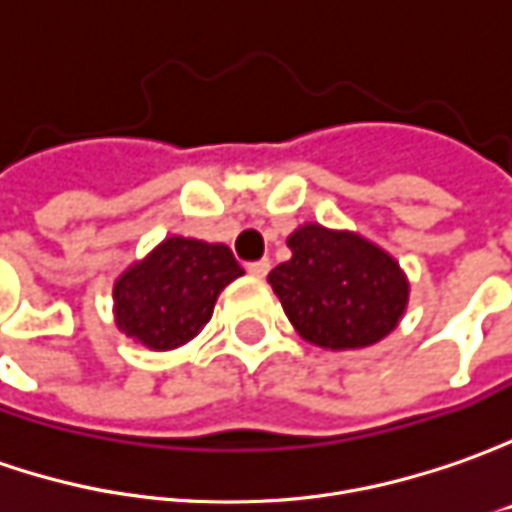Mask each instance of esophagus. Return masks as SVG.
Masks as SVG:
<instances>
[{"label":"esophagus","instance_id":"esophagus-1","mask_svg":"<svg viewBox=\"0 0 512 512\" xmlns=\"http://www.w3.org/2000/svg\"><path fill=\"white\" fill-rule=\"evenodd\" d=\"M269 269H272V263H269V260H255V263H249V266H246V272L252 274V277H266Z\"/></svg>","mask_w":512,"mask_h":512}]
</instances>
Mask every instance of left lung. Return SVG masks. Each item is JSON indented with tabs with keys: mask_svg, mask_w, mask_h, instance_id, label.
Wrapping results in <instances>:
<instances>
[{
	"mask_svg": "<svg viewBox=\"0 0 512 512\" xmlns=\"http://www.w3.org/2000/svg\"><path fill=\"white\" fill-rule=\"evenodd\" d=\"M289 249L291 260L269 272V283L303 340L345 351L397 328L408 283L379 246L306 223L289 238Z\"/></svg>",
	"mask_w": 512,
	"mask_h": 512,
	"instance_id": "8db88e82",
	"label": "left lung"
}]
</instances>
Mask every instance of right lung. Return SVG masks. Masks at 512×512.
I'll return each instance as SVG.
<instances>
[{
  "label": "right lung",
  "instance_id": "1",
  "mask_svg": "<svg viewBox=\"0 0 512 512\" xmlns=\"http://www.w3.org/2000/svg\"><path fill=\"white\" fill-rule=\"evenodd\" d=\"M243 269L223 243L167 238L115 283V323L152 351L184 345L201 331L215 300Z\"/></svg>",
  "mask_w": 512,
  "mask_h": 512
}]
</instances>
